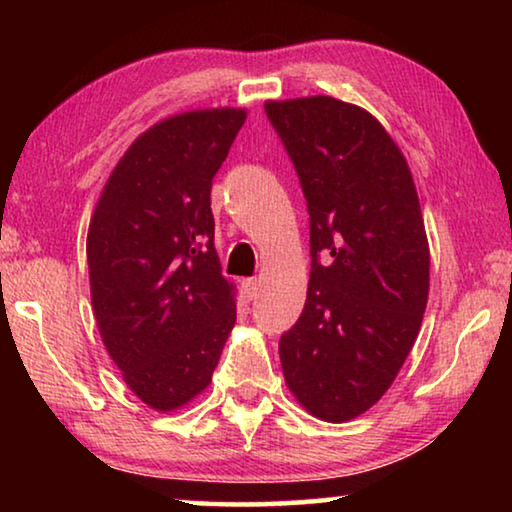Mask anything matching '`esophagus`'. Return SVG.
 I'll return each mask as SVG.
<instances>
[{"mask_svg": "<svg viewBox=\"0 0 512 512\" xmlns=\"http://www.w3.org/2000/svg\"><path fill=\"white\" fill-rule=\"evenodd\" d=\"M241 284H244V291H246V296L250 300L259 296V289H262V280H257V277H248V280H244Z\"/></svg>", "mask_w": 512, "mask_h": 512, "instance_id": "34e87169", "label": "esophagus"}]
</instances>
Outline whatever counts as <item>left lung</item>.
<instances>
[{"mask_svg":"<svg viewBox=\"0 0 512 512\" xmlns=\"http://www.w3.org/2000/svg\"><path fill=\"white\" fill-rule=\"evenodd\" d=\"M307 198L305 309L280 339L291 395L325 422L381 400L418 339L429 241L404 153L366 108L334 97L266 101Z\"/></svg>","mask_w":512,"mask_h":512,"instance_id":"obj_1","label":"left lung"}]
</instances>
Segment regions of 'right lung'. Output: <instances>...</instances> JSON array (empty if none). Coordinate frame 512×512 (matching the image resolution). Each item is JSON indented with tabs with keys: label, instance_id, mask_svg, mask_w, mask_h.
<instances>
[{
	"label": "right lung",
	"instance_id": "1",
	"mask_svg": "<svg viewBox=\"0 0 512 512\" xmlns=\"http://www.w3.org/2000/svg\"><path fill=\"white\" fill-rule=\"evenodd\" d=\"M246 108H203L153 124L101 189L88 228L90 298L101 341L135 397L158 413L212 381L237 320L221 275L212 178Z\"/></svg>",
	"mask_w": 512,
	"mask_h": 512
}]
</instances>
